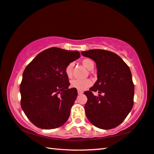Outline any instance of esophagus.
<instances>
[{
	"label": "esophagus",
	"instance_id": "obj_1",
	"mask_svg": "<svg viewBox=\"0 0 154 154\" xmlns=\"http://www.w3.org/2000/svg\"><path fill=\"white\" fill-rule=\"evenodd\" d=\"M77 93H78V94H79V95H80V94H82L83 93V92L82 91H80V90H78L77 91Z\"/></svg>",
	"mask_w": 154,
	"mask_h": 154
}]
</instances>
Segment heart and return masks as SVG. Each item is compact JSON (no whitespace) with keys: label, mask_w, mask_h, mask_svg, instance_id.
<instances>
[{"label":"heart","mask_w":154,"mask_h":154,"mask_svg":"<svg viewBox=\"0 0 154 154\" xmlns=\"http://www.w3.org/2000/svg\"><path fill=\"white\" fill-rule=\"evenodd\" d=\"M83 65L88 70H92L94 69V62L90 59L85 58L82 60ZM74 64L73 63H70L66 65L65 68V73L69 78H71L72 75V69H73ZM92 85V81L90 79H73L71 82V87L72 88H75L80 91L85 90Z\"/></svg>","instance_id":"heart-1"}]
</instances>
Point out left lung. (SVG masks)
I'll return each mask as SVG.
<instances>
[{
	"instance_id": "obj_1",
	"label": "left lung",
	"mask_w": 154,
	"mask_h": 154,
	"mask_svg": "<svg viewBox=\"0 0 154 154\" xmlns=\"http://www.w3.org/2000/svg\"><path fill=\"white\" fill-rule=\"evenodd\" d=\"M96 63L97 80L89 91L85 105L87 118L96 127L111 129L123 122L133 106L134 84L131 70L115 53L95 49L82 52ZM94 92L99 94L94 96Z\"/></svg>"
}]
</instances>
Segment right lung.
<instances>
[{
	"instance_id": "add662e5",
	"label": "right lung",
	"mask_w": 154,
	"mask_h": 154,
	"mask_svg": "<svg viewBox=\"0 0 154 154\" xmlns=\"http://www.w3.org/2000/svg\"><path fill=\"white\" fill-rule=\"evenodd\" d=\"M79 57L78 51L53 47L38 54L25 69L19 88L21 106L37 127L56 128L68 120L77 91L69 89L65 68Z\"/></svg>"
}]
</instances>
